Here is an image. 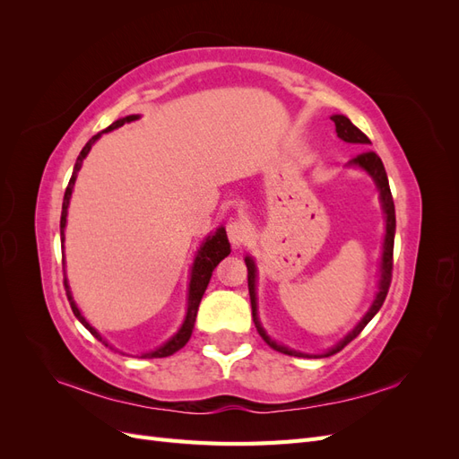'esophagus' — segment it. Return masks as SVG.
Returning a JSON list of instances; mask_svg holds the SVG:
<instances>
[{"mask_svg": "<svg viewBox=\"0 0 459 459\" xmlns=\"http://www.w3.org/2000/svg\"><path fill=\"white\" fill-rule=\"evenodd\" d=\"M226 231H228V238L231 241V245L238 247V248L241 245H245L247 239H248V226L239 218L230 220L228 226H226Z\"/></svg>", "mask_w": 459, "mask_h": 459, "instance_id": "esophagus-1", "label": "esophagus"}]
</instances>
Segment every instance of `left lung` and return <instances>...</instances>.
<instances>
[{"instance_id":"8db88e82","label":"left lung","mask_w":459,"mask_h":459,"mask_svg":"<svg viewBox=\"0 0 459 459\" xmlns=\"http://www.w3.org/2000/svg\"><path fill=\"white\" fill-rule=\"evenodd\" d=\"M331 120L335 122V130L337 135L341 137L342 142L346 143H356V145H364L368 147L371 142L368 140V135L358 130L354 124L342 117V115H333ZM349 166H358V169L366 170L371 178L375 186L379 189V195H381V204H383V211H385V221H386V233H385V243H383V255H381V277H379V289H377V295H375V300L371 304V308L368 310V314L362 317V322H359L349 335H346L342 341H339L333 349H329L324 354H304V352H297V351H290L283 344H277L264 327L258 322V308H256V266H255V260L251 256H245V264H247V270H248V295H251V307H253V319H255V325L256 331L260 333V337L266 341L273 351L277 352H283L289 356H304V358H325V356H333L337 354L339 351H342L346 344H349L352 339H356L362 329L371 322V317L379 312V308L383 307V302L386 299L388 293V287H391V280H393V248H394V231H396V216H394V201L391 195V187H388V178L385 172V166L379 159L377 152H373L369 149H364L359 155H356L352 160H349Z\"/></svg>"}]
</instances>
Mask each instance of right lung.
Segmentation results:
<instances>
[{
  "mask_svg": "<svg viewBox=\"0 0 459 459\" xmlns=\"http://www.w3.org/2000/svg\"><path fill=\"white\" fill-rule=\"evenodd\" d=\"M140 117L137 115H130V117H124V118H118L117 122L110 124L108 128H105L103 132L95 134L91 140L84 145V149L80 151V155L76 159V164H74V170H73V178L71 182H68L66 186V191H65V197H63V212H61V245L65 243V226H66V214H68V203H71V195H73V189H74V182H76V176H78V170L82 169V162H84L86 155L90 152L91 145L100 140L101 134H107L110 130L115 128H120L124 126L126 122H132V120H137ZM231 253L230 248V241H228V235H226V230L224 228H218L212 235H208V238L204 239V243L201 245L199 253L195 256V262H193V268H191V280H189V293H187V314H186V319L182 327L178 329L176 335L172 339L166 341L162 346H159V349L151 351V352H145L142 354V358H166V356H172L174 352H178L179 349H184L186 342L189 341L191 333H193V325H195V317H197V310H199V304H201V299L204 295L206 290V285L208 281H211V275H212V270L218 266L220 260H224L228 255ZM65 289H66V297H68V302H71V308L74 312V316L80 319V324L84 325L91 335L95 339H101L100 333H97L88 322L86 317L80 314L76 302L73 299V293L71 289H68V283H66V277H65ZM105 346H108L105 341H103Z\"/></svg>",
  "mask_w": 459,
  "mask_h": 459,
  "instance_id": "obj_1",
  "label": "right lung"
}]
</instances>
